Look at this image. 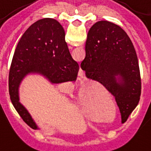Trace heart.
Returning a JSON list of instances; mask_svg holds the SVG:
<instances>
[{
	"label": "heart",
	"instance_id": "b5f03b06",
	"mask_svg": "<svg viewBox=\"0 0 151 151\" xmlns=\"http://www.w3.org/2000/svg\"><path fill=\"white\" fill-rule=\"evenodd\" d=\"M103 90L100 84H91L84 86L79 91L77 97L78 107L84 115H87L90 111L91 117L93 116V111L98 114H104L106 109V104L103 102L106 98L102 95H98ZM108 100L111 98L106 97Z\"/></svg>",
	"mask_w": 151,
	"mask_h": 151
}]
</instances>
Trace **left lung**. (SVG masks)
<instances>
[{
  "mask_svg": "<svg viewBox=\"0 0 151 151\" xmlns=\"http://www.w3.org/2000/svg\"><path fill=\"white\" fill-rule=\"evenodd\" d=\"M85 53L81 69L88 79L101 83L115 97L124 123L138 104L142 92L138 59L131 40L118 25L99 21L88 31Z\"/></svg>",
  "mask_w": 151,
  "mask_h": 151,
  "instance_id": "obj_1",
  "label": "left lung"
}]
</instances>
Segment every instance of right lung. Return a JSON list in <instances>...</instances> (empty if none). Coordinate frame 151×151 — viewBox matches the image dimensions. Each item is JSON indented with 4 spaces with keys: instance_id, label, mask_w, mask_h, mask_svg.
<instances>
[{
    "instance_id": "1",
    "label": "right lung",
    "mask_w": 151,
    "mask_h": 151,
    "mask_svg": "<svg viewBox=\"0 0 151 151\" xmlns=\"http://www.w3.org/2000/svg\"><path fill=\"white\" fill-rule=\"evenodd\" d=\"M79 65L71 58L65 41V32L53 19H42L34 22L19 40L13 56L9 74L10 100L22 120L32 129L36 124L19 101V86L28 73H40L51 83L75 82Z\"/></svg>"
}]
</instances>
